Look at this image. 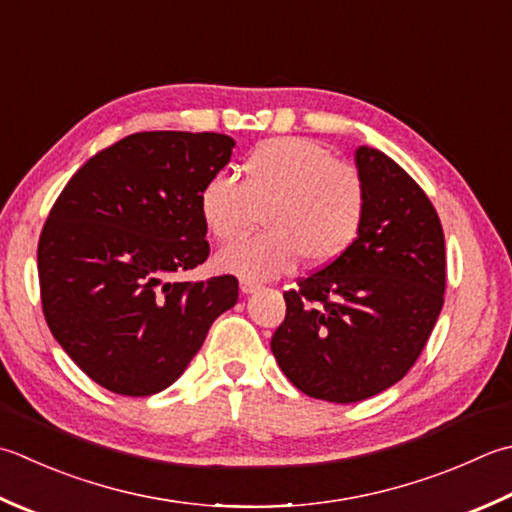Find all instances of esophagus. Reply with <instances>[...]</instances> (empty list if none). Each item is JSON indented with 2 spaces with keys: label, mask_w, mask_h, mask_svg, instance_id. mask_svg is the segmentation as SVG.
I'll list each match as a JSON object with an SVG mask.
<instances>
[{
  "label": "esophagus",
  "mask_w": 512,
  "mask_h": 512,
  "mask_svg": "<svg viewBox=\"0 0 512 512\" xmlns=\"http://www.w3.org/2000/svg\"><path fill=\"white\" fill-rule=\"evenodd\" d=\"M239 288H242L244 295H250V293H255V290H259V284L253 282V279L242 277V279H239Z\"/></svg>",
  "instance_id": "esophagus-1"
}]
</instances>
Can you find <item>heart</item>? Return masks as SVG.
I'll return each instance as SVG.
<instances>
[{"mask_svg": "<svg viewBox=\"0 0 512 512\" xmlns=\"http://www.w3.org/2000/svg\"><path fill=\"white\" fill-rule=\"evenodd\" d=\"M366 206L359 170L306 137L266 139L244 157L242 179L219 170L199 190V215L219 242L246 235L264 210L268 230L217 255L246 279L284 275L299 257L310 266L335 262L362 233Z\"/></svg>", "mask_w": 512, "mask_h": 512, "instance_id": "heart-1", "label": "heart"}]
</instances>
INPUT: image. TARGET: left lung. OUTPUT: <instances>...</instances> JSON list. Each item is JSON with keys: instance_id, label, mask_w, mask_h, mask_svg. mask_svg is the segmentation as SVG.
<instances>
[{"instance_id": "8db88e82", "label": "left lung", "mask_w": 512, "mask_h": 512, "mask_svg": "<svg viewBox=\"0 0 512 512\" xmlns=\"http://www.w3.org/2000/svg\"><path fill=\"white\" fill-rule=\"evenodd\" d=\"M355 159L368 197L362 233L286 290L270 339L293 386L335 404L362 402L408 373L446 290L444 230L422 186L382 150L359 146Z\"/></svg>"}]
</instances>
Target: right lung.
Returning a JSON list of instances; mask_svg holds the SVG:
<instances>
[{"instance_id":"right-lung-1","label":"right lung","mask_w":512,"mask_h":512,"mask_svg":"<svg viewBox=\"0 0 512 512\" xmlns=\"http://www.w3.org/2000/svg\"><path fill=\"white\" fill-rule=\"evenodd\" d=\"M233 146L219 133L128 135L90 157L50 208L37 246L46 324L110 393L168 388L237 304L233 275L168 282L210 255L199 190Z\"/></svg>"}]
</instances>
